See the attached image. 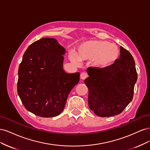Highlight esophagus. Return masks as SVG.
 Wrapping results in <instances>:
<instances>
[{
  "instance_id": "1",
  "label": "esophagus",
  "mask_w": 150,
  "mask_h": 150,
  "mask_svg": "<svg viewBox=\"0 0 150 150\" xmlns=\"http://www.w3.org/2000/svg\"><path fill=\"white\" fill-rule=\"evenodd\" d=\"M87 77H88V74L86 73V72H81V73L80 78H81V79L84 80V79H85L86 78H87Z\"/></svg>"
}]
</instances>
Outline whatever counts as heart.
<instances>
[{
  "instance_id": "1",
  "label": "heart",
  "mask_w": 150,
  "mask_h": 150,
  "mask_svg": "<svg viewBox=\"0 0 150 150\" xmlns=\"http://www.w3.org/2000/svg\"><path fill=\"white\" fill-rule=\"evenodd\" d=\"M120 49L116 44L104 40H88L81 43L76 54L69 53V59L75 64L80 61H92L93 66L99 69L111 66L118 59Z\"/></svg>"
}]
</instances>
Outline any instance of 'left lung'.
Instances as JSON below:
<instances>
[{"mask_svg": "<svg viewBox=\"0 0 150 150\" xmlns=\"http://www.w3.org/2000/svg\"><path fill=\"white\" fill-rule=\"evenodd\" d=\"M84 83L89 89L88 104L97 116L119 115L132 101L137 81L135 62L130 52L120 47V57L110 67H88Z\"/></svg>", "mask_w": 150, "mask_h": 150, "instance_id": "obj_1", "label": "left lung"}]
</instances>
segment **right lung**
Returning <instances> with one entry per match:
<instances>
[{
	"instance_id": "right-lung-1",
	"label": "right lung",
	"mask_w": 150,
	"mask_h": 150,
	"mask_svg": "<svg viewBox=\"0 0 150 150\" xmlns=\"http://www.w3.org/2000/svg\"><path fill=\"white\" fill-rule=\"evenodd\" d=\"M65 49L53 38L33 42L24 54L18 71L17 93L28 111L43 117L59 115L68 95L79 83V72L63 69Z\"/></svg>"
}]
</instances>
